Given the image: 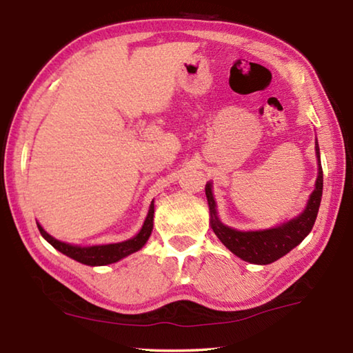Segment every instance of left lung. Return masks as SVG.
Here are the masks:
<instances>
[{"instance_id": "8db88e82", "label": "left lung", "mask_w": 353, "mask_h": 353, "mask_svg": "<svg viewBox=\"0 0 353 353\" xmlns=\"http://www.w3.org/2000/svg\"><path fill=\"white\" fill-rule=\"evenodd\" d=\"M316 155H318L319 172L318 179H316V188L310 196L307 208L297 218L274 227V229L240 232L224 225L216 216V204H214L212 194V183L205 185V194L208 207H210V225L227 249L244 261L255 263V265H270V263L279 260L280 256L288 254L299 243H302L303 238L313 229L322 198V182L324 181H322L318 140H316Z\"/></svg>"}]
</instances>
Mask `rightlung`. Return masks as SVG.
I'll return each instance as SVG.
<instances>
[{
  "instance_id": "1",
  "label": "right lung",
  "mask_w": 353,
  "mask_h": 353,
  "mask_svg": "<svg viewBox=\"0 0 353 353\" xmlns=\"http://www.w3.org/2000/svg\"><path fill=\"white\" fill-rule=\"evenodd\" d=\"M152 221H154V201L151 207H149V213L146 216L145 224H143L141 230L139 232V235L130 238L128 241L123 243H117V244H104V246H90V248H79V246H71V244L62 243L52 238L51 235H48L46 232L41 229V225L37 224L41 236L54 246L57 250H61L62 254L68 255L70 259H73L79 263H83V265H90V266H103V265H110V263H115L118 260L124 259L130 254L137 252V250L141 249L145 246V243L148 241L149 235L152 232Z\"/></svg>"
}]
</instances>
